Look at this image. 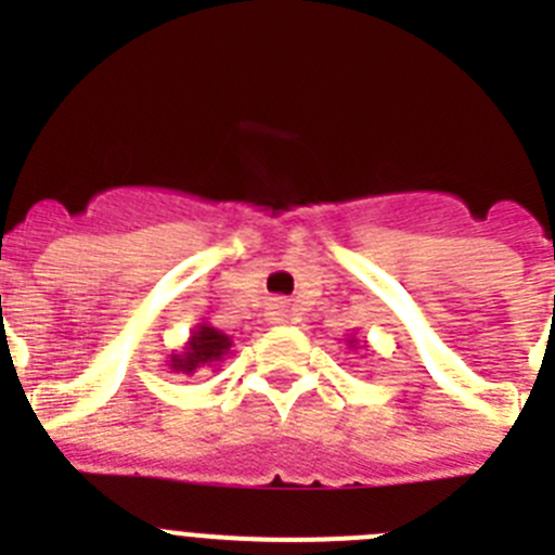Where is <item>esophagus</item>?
I'll return each mask as SVG.
<instances>
[{"instance_id": "esophagus-1", "label": "esophagus", "mask_w": 555, "mask_h": 555, "mask_svg": "<svg viewBox=\"0 0 555 555\" xmlns=\"http://www.w3.org/2000/svg\"><path fill=\"white\" fill-rule=\"evenodd\" d=\"M288 317H292V311H288V302L274 300L272 308H269V320H272L274 325H283V322H288Z\"/></svg>"}]
</instances>
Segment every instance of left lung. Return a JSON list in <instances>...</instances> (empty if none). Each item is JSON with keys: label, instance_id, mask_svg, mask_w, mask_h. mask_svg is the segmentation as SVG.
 <instances>
[{"label": "left lung", "instance_id": "left-lung-1", "mask_svg": "<svg viewBox=\"0 0 555 555\" xmlns=\"http://www.w3.org/2000/svg\"><path fill=\"white\" fill-rule=\"evenodd\" d=\"M350 347H356V338H350Z\"/></svg>", "mask_w": 555, "mask_h": 555}]
</instances>
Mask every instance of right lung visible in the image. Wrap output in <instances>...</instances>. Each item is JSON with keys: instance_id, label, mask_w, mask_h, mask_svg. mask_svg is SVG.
<instances>
[{"instance_id": "1", "label": "right lung", "mask_w": 555, "mask_h": 555, "mask_svg": "<svg viewBox=\"0 0 555 555\" xmlns=\"http://www.w3.org/2000/svg\"><path fill=\"white\" fill-rule=\"evenodd\" d=\"M230 336H224L222 331L210 325H197V331L191 333V338L185 341L183 352H175L169 358V366L175 372H185V375H194L203 366L219 364L224 356L230 352Z\"/></svg>"}]
</instances>
